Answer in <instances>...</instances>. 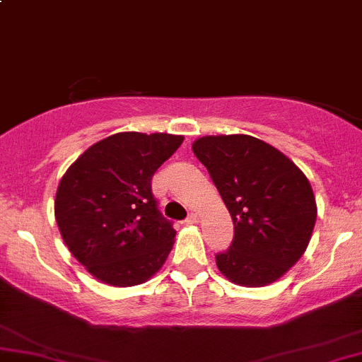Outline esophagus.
I'll list each match as a JSON object with an SVG mask.
<instances>
[{
    "instance_id": "obj_1",
    "label": "esophagus",
    "mask_w": 362,
    "mask_h": 362,
    "mask_svg": "<svg viewBox=\"0 0 362 362\" xmlns=\"http://www.w3.org/2000/svg\"><path fill=\"white\" fill-rule=\"evenodd\" d=\"M198 222V215L191 214L187 218H185V224H196Z\"/></svg>"
}]
</instances>
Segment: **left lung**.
<instances>
[{
  "label": "left lung",
  "mask_w": 362,
  "mask_h": 362,
  "mask_svg": "<svg viewBox=\"0 0 362 362\" xmlns=\"http://www.w3.org/2000/svg\"><path fill=\"white\" fill-rule=\"evenodd\" d=\"M192 152L210 173L233 224L231 247L215 255L228 280L264 287L286 275L312 238L317 203L301 170L249 134L203 136Z\"/></svg>",
  "instance_id": "1"
}]
</instances>
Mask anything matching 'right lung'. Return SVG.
Here are the masks:
<instances>
[{
    "instance_id": "obj_1",
    "label": "right lung",
    "mask_w": 362,
    "mask_h": 362,
    "mask_svg": "<svg viewBox=\"0 0 362 362\" xmlns=\"http://www.w3.org/2000/svg\"><path fill=\"white\" fill-rule=\"evenodd\" d=\"M182 141L168 133L112 134L61 178L54 203L61 236L100 282L138 286L163 268L177 231L160 215L151 182Z\"/></svg>"
}]
</instances>
